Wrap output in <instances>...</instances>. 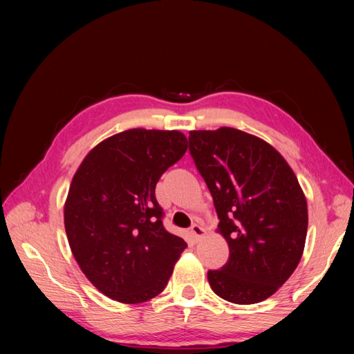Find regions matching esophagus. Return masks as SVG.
Instances as JSON below:
<instances>
[{"label": "esophagus", "mask_w": 354, "mask_h": 354, "mask_svg": "<svg viewBox=\"0 0 354 354\" xmlns=\"http://www.w3.org/2000/svg\"><path fill=\"white\" fill-rule=\"evenodd\" d=\"M190 234H192V236H193V240L196 241V243H199L202 238L205 236V229L201 226V225H197V223H194L192 227H190Z\"/></svg>", "instance_id": "1"}]
</instances>
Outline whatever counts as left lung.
I'll return each mask as SVG.
<instances>
[{"mask_svg":"<svg viewBox=\"0 0 354 354\" xmlns=\"http://www.w3.org/2000/svg\"><path fill=\"white\" fill-rule=\"evenodd\" d=\"M190 153L218 216L229 259L208 271L218 297L253 305L273 295L297 268L308 232V203L290 164L244 131H190Z\"/></svg>","mask_w":354,"mask_h":354,"instance_id":"1","label":"left lung"}]
</instances>
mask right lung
Masks as SVG:
<instances>
[{"mask_svg": "<svg viewBox=\"0 0 354 354\" xmlns=\"http://www.w3.org/2000/svg\"><path fill=\"white\" fill-rule=\"evenodd\" d=\"M185 151L179 131L134 128L102 140L73 175L66 235L81 271L106 297L136 305L166 288L187 243L164 229L155 185Z\"/></svg>", "mask_w": 354, "mask_h": 354, "instance_id": "add662e5", "label": "right lung"}]
</instances>
